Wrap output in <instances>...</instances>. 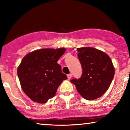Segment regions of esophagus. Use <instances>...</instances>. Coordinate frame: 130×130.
Here are the masks:
<instances>
[{
  "label": "esophagus",
  "instance_id": "obj_1",
  "mask_svg": "<svg viewBox=\"0 0 130 130\" xmlns=\"http://www.w3.org/2000/svg\"><path fill=\"white\" fill-rule=\"evenodd\" d=\"M67 77H68V80H69V79L71 78V77H72V74H68V75H67Z\"/></svg>",
  "mask_w": 130,
  "mask_h": 130
}]
</instances>
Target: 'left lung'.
Returning <instances> with one entry per match:
<instances>
[{
  "label": "left lung",
  "instance_id": "1",
  "mask_svg": "<svg viewBox=\"0 0 130 130\" xmlns=\"http://www.w3.org/2000/svg\"><path fill=\"white\" fill-rule=\"evenodd\" d=\"M77 50L83 73L80 78L70 81L85 99H96L107 91L113 80L112 62L106 53L95 48L84 47Z\"/></svg>",
  "mask_w": 130,
  "mask_h": 130
}]
</instances>
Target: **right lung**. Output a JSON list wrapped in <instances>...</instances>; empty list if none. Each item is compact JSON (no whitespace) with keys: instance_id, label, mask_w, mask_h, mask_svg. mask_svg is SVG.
<instances>
[{"instance_id":"obj_1","label":"right lung","mask_w":130,"mask_h":130,"mask_svg":"<svg viewBox=\"0 0 130 130\" xmlns=\"http://www.w3.org/2000/svg\"><path fill=\"white\" fill-rule=\"evenodd\" d=\"M65 48L41 49L28 53L18 68L22 89L34 102L45 103L54 96L63 80L67 79L57 63Z\"/></svg>"}]
</instances>
